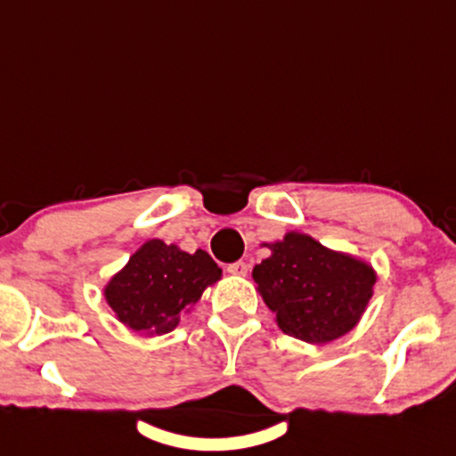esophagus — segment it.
<instances>
[{
  "label": "esophagus",
  "mask_w": 456,
  "mask_h": 456,
  "mask_svg": "<svg viewBox=\"0 0 456 456\" xmlns=\"http://www.w3.org/2000/svg\"><path fill=\"white\" fill-rule=\"evenodd\" d=\"M248 270H249V266L246 262H235L227 266V272L233 276H248Z\"/></svg>",
  "instance_id": "esophagus-1"
}]
</instances>
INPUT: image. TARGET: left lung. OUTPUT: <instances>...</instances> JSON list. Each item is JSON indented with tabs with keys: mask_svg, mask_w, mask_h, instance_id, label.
I'll return each mask as SVG.
<instances>
[{
	"mask_svg": "<svg viewBox=\"0 0 456 456\" xmlns=\"http://www.w3.org/2000/svg\"><path fill=\"white\" fill-rule=\"evenodd\" d=\"M264 246L272 254L251 276L284 334L328 344L354 328L377 282L369 264L297 231Z\"/></svg>",
	"mask_w": 456,
	"mask_h": 456,
	"instance_id": "8db88e82",
	"label": "left lung"
}]
</instances>
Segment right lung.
<instances>
[{
    "instance_id": "add662e5",
    "label": "right lung",
    "mask_w": 456,
    "mask_h": 456,
    "mask_svg": "<svg viewBox=\"0 0 456 456\" xmlns=\"http://www.w3.org/2000/svg\"><path fill=\"white\" fill-rule=\"evenodd\" d=\"M221 278L207 251L194 254L161 240H149L106 284L104 297L118 322L145 336L175 330L202 290Z\"/></svg>"
}]
</instances>
